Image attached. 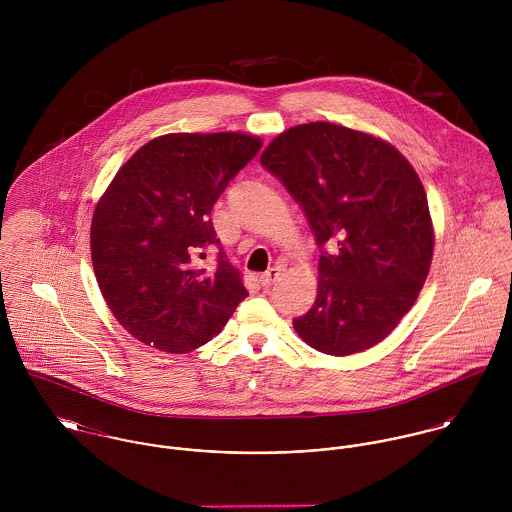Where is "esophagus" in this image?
<instances>
[{
  "mask_svg": "<svg viewBox=\"0 0 512 512\" xmlns=\"http://www.w3.org/2000/svg\"><path fill=\"white\" fill-rule=\"evenodd\" d=\"M278 276H280V270H278V268H270L268 272H264V274L260 276L262 288H270V286L278 280Z\"/></svg>",
  "mask_w": 512,
  "mask_h": 512,
  "instance_id": "34e87169",
  "label": "esophagus"
}]
</instances>
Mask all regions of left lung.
Returning a JSON list of instances; mask_svg holds the SVG:
<instances>
[{"label": "left lung", "instance_id": "left-lung-1", "mask_svg": "<svg viewBox=\"0 0 512 512\" xmlns=\"http://www.w3.org/2000/svg\"><path fill=\"white\" fill-rule=\"evenodd\" d=\"M260 163L303 209L321 250L315 303L293 329L333 357L374 347L430 272L434 226L418 173L396 147L329 122L290 128Z\"/></svg>", "mask_w": 512, "mask_h": 512}]
</instances>
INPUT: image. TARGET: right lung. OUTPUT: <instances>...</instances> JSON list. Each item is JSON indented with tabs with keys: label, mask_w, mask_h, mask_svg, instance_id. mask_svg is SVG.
<instances>
[{
	"label": "right lung",
	"mask_w": 512,
	"mask_h": 512,
	"mask_svg": "<svg viewBox=\"0 0 512 512\" xmlns=\"http://www.w3.org/2000/svg\"><path fill=\"white\" fill-rule=\"evenodd\" d=\"M262 140L238 132L167 134L140 147L100 197L90 228L98 288L120 325L165 353H189L219 335L248 295L220 248L211 211Z\"/></svg>",
	"instance_id": "add662e5"
}]
</instances>
